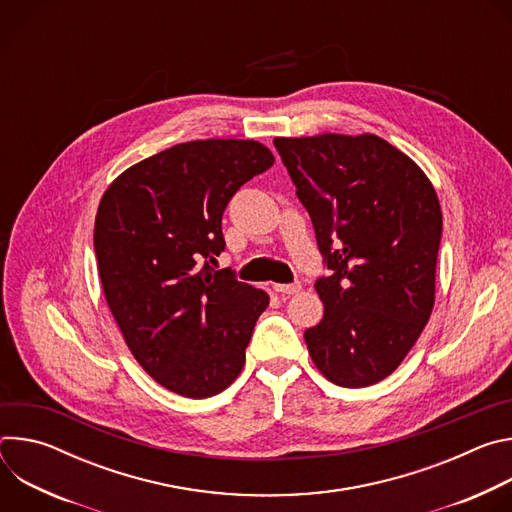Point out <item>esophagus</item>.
<instances>
[{"instance_id":"esophagus-1","label":"esophagus","mask_w":512,"mask_h":512,"mask_svg":"<svg viewBox=\"0 0 512 512\" xmlns=\"http://www.w3.org/2000/svg\"><path fill=\"white\" fill-rule=\"evenodd\" d=\"M300 289H302V283H300V281H294V283H277V285H275L277 294H287V296L298 294Z\"/></svg>"}]
</instances>
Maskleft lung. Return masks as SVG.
I'll return each instance as SVG.
<instances>
[{
	"instance_id": "obj_1",
	"label": "left lung",
	"mask_w": 512,
	"mask_h": 512,
	"mask_svg": "<svg viewBox=\"0 0 512 512\" xmlns=\"http://www.w3.org/2000/svg\"><path fill=\"white\" fill-rule=\"evenodd\" d=\"M330 269L304 338L318 371L358 389L387 379L435 300L442 208L423 170L373 133L275 137Z\"/></svg>"
}]
</instances>
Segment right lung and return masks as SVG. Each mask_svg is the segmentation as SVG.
<instances>
[{"mask_svg": "<svg viewBox=\"0 0 512 512\" xmlns=\"http://www.w3.org/2000/svg\"><path fill=\"white\" fill-rule=\"evenodd\" d=\"M273 162L253 139L186 141L127 168L99 202L107 306L143 371L172 393L218 395L243 369L269 296L210 265L225 251L229 200Z\"/></svg>", "mask_w": 512, "mask_h": 512, "instance_id": "obj_1", "label": "right lung"}]
</instances>
